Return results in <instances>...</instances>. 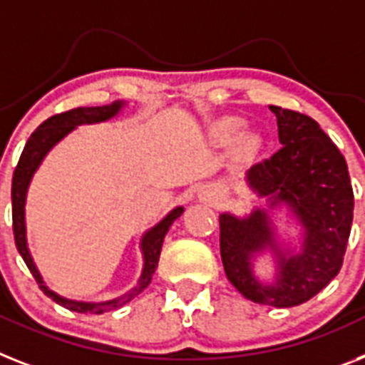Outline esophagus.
I'll use <instances>...</instances> for the list:
<instances>
[{
    "mask_svg": "<svg viewBox=\"0 0 365 365\" xmlns=\"http://www.w3.org/2000/svg\"><path fill=\"white\" fill-rule=\"evenodd\" d=\"M200 197L203 201H210V197H212V195H210L209 192H205V190H203V192H201V194H200Z\"/></svg>",
    "mask_w": 365,
    "mask_h": 365,
    "instance_id": "1",
    "label": "esophagus"
}]
</instances>
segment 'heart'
Here are the masks:
<instances>
[{
  "mask_svg": "<svg viewBox=\"0 0 365 365\" xmlns=\"http://www.w3.org/2000/svg\"><path fill=\"white\" fill-rule=\"evenodd\" d=\"M239 125L240 123L237 121V119H225V121H222V125H220V132H222V134H231V132H235L239 128ZM250 143H252L250 140L246 141V147H250Z\"/></svg>",
  "mask_w": 365,
  "mask_h": 365,
  "instance_id": "1",
  "label": "heart"
}]
</instances>
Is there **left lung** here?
<instances>
[{"mask_svg": "<svg viewBox=\"0 0 365 365\" xmlns=\"http://www.w3.org/2000/svg\"><path fill=\"white\" fill-rule=\"evenodd\" d=\"M270 110L282 149L244 175L263 205L244 216L220 215V254L242 297L291 308L315 297L341 269L354 197L347 162L321 126L298 111ZM264 255L273 261L270 277L255 269Z\"/></svg>", "mask_w": 365, "mask_h": 365, "instance_id": "obj_1", "label": "left lung"}]
</instances>
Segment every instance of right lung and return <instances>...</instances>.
<instances>
[{
    "mask_svg": "<svg viewBox=\"0 0 365 365\" xmlns=\"http://www.w3.org/2000/svg\"><path fill=\"white\" fill-rule=\"evenodd\" d=\"M125 106V101H115L111 102V104H106V106L74 108V110L71 111H65V113L50 117V119H46V121L42 123L37 130L33 132L31 138L27 140L26 147H24L22 150V156H20V162H18L16 170H14L11 197H13V230L14 240H16V248L18 252H20V255H22L24 261H26L29 272L33 274V278L37 279L38 287L44 291V294L52 298L53 302H57L59 306H63V308L71 309V312L96 313V315H98V313L121 308V306L130 302L132 298L138 297V294L150 284L153 274H155L156 267H158V259H160V250L162 244H164L165 233L170 231L173 222L185 212V207L179 205V207H175L173 210H170L158 224H155L150 230H147L145 233L141 235L140 252L141 259H143L141 274L134 287L128 289V291H126L125 294H121V297L111 298V300H101V302L72 300V298L57 294L56 291H52V289L44 284V279H42L41 272H38L37 264L33 261L31 252H29V244H27L26 203L27 192H29V185H31L33 175L37 173V170L41 168V164L48 156V153H50L59 141L65 140L72 130H76V126L96 125V123L110 121V119L119 115Z\"/></svg>",
    "mask_w": 365,
    "mask_h": 365,
    "instance_id": "add662e5",
    "label": "right lung"
}]
</instances>
